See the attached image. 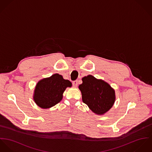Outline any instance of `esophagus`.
Segmentation results:
<instances>
[{
    "label": "esophagus",
    "instance_id": "34e87169",
    "mask_svg": "<svg viewBox=\"0 0 152 152\" xmlns=\"http://www.w3.org/2000/svg\"><path fill=\"white\" fill-rule=\"evenodd\" d=\"M77 84H78V82H77V80H75L73 82V86L75 87H76L77 86Z\"/></svg>",
    "mask_w": 152,
    "mask_h": 152
}]
</instances>
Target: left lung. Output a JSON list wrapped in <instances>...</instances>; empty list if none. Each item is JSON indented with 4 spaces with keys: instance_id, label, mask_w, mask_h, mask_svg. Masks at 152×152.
Segmentation results:
<instances>
[{
    "instance_id": "8db88e82",
    "label": "left lung",
    "mask_w": 152,
    "mask_h": 152,
    "mask_svg": "<svg viewBox=\"0 0 152 152\" xmlns=\"http://www.w3.org/2000/svg\"><path fill=\"white\" fill-rule=\"evenodd\" d=\"M82 84L79 86L82 100L94 114L102 115L113 106L115 101V93L111 86L92 75L82 78Z\"/></svg>"
}]
</instances>
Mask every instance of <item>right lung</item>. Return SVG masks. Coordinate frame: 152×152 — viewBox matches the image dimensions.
Instances as JSON below:
<instances>
[{
  "label": "right lung",
  "instance_id": "add662e5",
  "mask_svg": "<svg viewBox=\"0 0 152 152\" xmlns=\"http://www.w3.org/2000/svg\"><path fill=\"white\" fill-rule=\"evenodd\" d=\"M72 83L58 73L40 80L35 86L33 100L42 109L52 107L62 100L63 93Z\"/></svg>",
  "mask_w": 152,
  "mask_h": 152
}]
</instances>
